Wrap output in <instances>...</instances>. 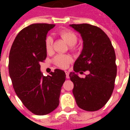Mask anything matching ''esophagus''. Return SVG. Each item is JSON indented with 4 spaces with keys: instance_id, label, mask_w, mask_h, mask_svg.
<instances>
[{
    "instance_id": "obj_1",
    "label": "esophagus",
    "mask_w": 130,
    "mask_h": 130,
    "mask_svg": "<svg viewBox=\"0 0 130 130\" xmlns=\"http://www.w3.org/2000/svg\"><path fill=\"white\" fill-rule=\"evenodd\" d=\"M65 74H66V78H67V79H69V78H70V76H69L70 73H69V72L66 71V72H65Z\"/></svg>"
}]
</instances>
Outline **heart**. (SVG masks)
Instances as JSON below:
<instances>
[{
    "instance_id": "b5f03b06",
    "label": "heart",
    "mask_w": 130,
    "mask_h": 130,
    "mask_svg": "<svg viewBox=\"0 0 130 130\" xmlns=\"http://www.w3.org/2000/svg\"><path fill=\"white\" fill-rule=\"evenodd\" d=\"M59 35L65 42L70 46V48L72 51H76L78 47L76 46V43L78 40V37L75 33L70 30H62L60 31ZM53 38L51 36H47L45 39L46 51L50 53L53 50ZM53 62L58 68H67L72 62V58L70 56L65 55H57L54 57Z\"/></svg>"
}]
</instances>
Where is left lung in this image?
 Here are the masks:
<instances>
[{
	"label": "left lung",
	"mask_w": 130,
	"mask_h": 130,
	"mask_svg": "<svg viewBox=\"0 0 130 130\" xmlns=\"http://www.w3.org/2000/svg\"><path fill=\"white\" fill-rule=\"evenodd\" d=\"M81 34L84 48L74 65L70 78L76 104L87 111L102 108L113 93L117 74L116 54L111 42L99 27L88 24H71ZM87 71L85 78L77 75Z\"/></svg>",
	"instance_id": "left-lung-1"
}]
</instances>
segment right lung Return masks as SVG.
Instances as JSON below:
<instances>
[{
    "label": "right lung",
    "mask_w": 130,
    "mask_h": 130,
    "mask_svg": "<svg viewBox=\"0 0 130 130\" xmlns=\"http://www.w3.org/2000/svg\"><path fill=\"white\" fill-rule=\"evenodd\" d=\"M54 24H33L19 32L9 56V73L17 95L30 111L39 116L52 112L59 105L65 72L56 69L44 76L40 63L46 58L45 39Z\"/></svg>",
    "instance_id": "add662e5"
}]
</instances>
